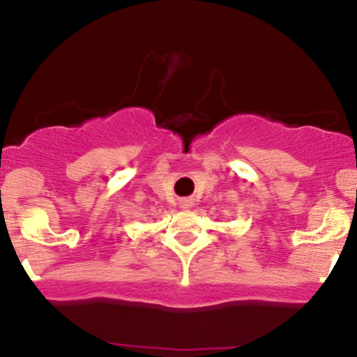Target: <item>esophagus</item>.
<instances>
[{
    "mask_svg": "<svg viewBox=\"0 0 357 357\" xmlns=\"http://www.w3.org/2000/svg\"><path fill=\"white\" fill-rule=\"evenodd\" d=\"M190 206H192L191 199H183V202H181V208H190Z\"/></svg>",
    "mask_w": 357,
    "mask_h": 357,
    "instance_id": "34e87169",
    "label": "esophagus"
}]
</instances>
